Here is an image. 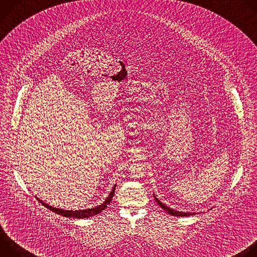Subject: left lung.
<instances>
[{"label": "left lung", "instance_id": "left-lung-1", "mask_svg": "<svg viewBox=\"0 0 257 257\" xmlns=\"http://www.w3.org/2000/svg\"><path fill=\"white\" fill-rule=\"evenodd\" d=\"M154 197L156 199V201L158 202V204L164 209L166 210L169 214L171 215H175V216H187V215H192V214H195V212H184V211H179V210H176V209H172L170 208L169 206H167L165 203H163L161 200H159L156 196V194L154 193Z\"/></svg>", "mask_w": 257, "mask_h": 257}]
</instances>
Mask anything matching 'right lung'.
Instances as JSON below:
<instances>
[{
	"label": "right lung",
	"instance_id": "add662e5",
	"mask_svg": "<svg viewBox=\"0 0 257 257\" xmlns=\"http://www.w3.org/2000/svg\"><path fill=\"white\" fill-rule=\"evenodd\" d=\"M115 190H116V185H114L111 193L108 194V196L105 198V200L95 206V207H91V208H87V209H78V210H68V209H62V208H58V207H54L52 205H49L48 203H45L43 200L39 199V197L35 198L38 199L44 206H46L47 208H49L50 210L58 213V214H61L63 216H67V217H73V218H85V217H90V216H93V215H96L98 213H100L102 210H104L106 208V206L111 203L112 201V198L115 194Z\"/></svg>",
	"mask_w": 257,
	"mask_h": 257
}]
</instances>
